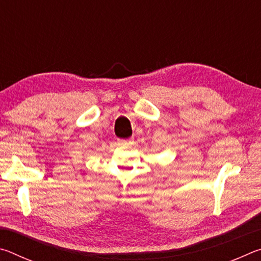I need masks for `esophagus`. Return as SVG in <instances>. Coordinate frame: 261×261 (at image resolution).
<instances>
[{"label":"esophagus","instance_id":"esophagus-1","mask_svg":"<svg viewBox=\"0 0 261 261\" xmlns=\"http://www.w3.org/2000/svg\"><path fill=\"white\" fill-rule=\"evenodd\" d=\"M132 139H118V144L120 145H129L131 144Z\"/></svg>","mask_w":261,"mask_h":261}]
</instances>
